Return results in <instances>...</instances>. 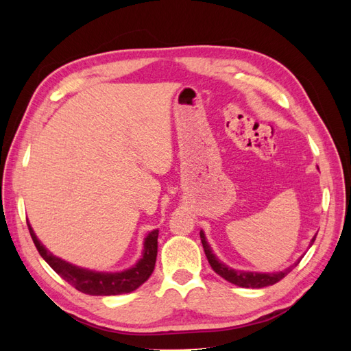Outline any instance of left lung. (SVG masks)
<instances>
[{"mask_svg":"<svg viewBox=\"0 0 351 351\" xmlns=\"http://www.w3.org/2000/svg\"><path fill=\"white\" fill-rule=\"evenodd\" d=\"M315 239L316 237L312 239L311 244H313ZM200 241H202V246H204L205 254H206L208 262H209V265L212 267V269H214L219 275V277L230 281L231 284H236L239 287H244V289H262V287H268V285H272L275 282H278V281H281L285 277V275H289L297 267V265H299V262L302 261V259H299L295 263H293L290 268H287V269L280 271V272H275V274H259V272L236 271V269H231L230 267H227V265H224L221 261H218L215 258V254L212 253L209 244L206 243L204 231H200Z\"/></svg>","mask_w":351,"mask_h":351,"instance_id":"left-lung-1","label":"left lung"}]
</instances>
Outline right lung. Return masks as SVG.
Instances as JSON below:
<instances>
[{
    "mask_svg": "<svg viewBox=\"0 0 351 351\" xmlns=\"http://www.w3.org/2000/svg\"><path fill=\"white\" fill-rule=\"evenodd\" d=\"M29 232L42 258L54 269L62 280H66L74 289L90 295H117L134 291L151 277L154 272L158 253V230L151 231L145 239V249L141 261L133 268L123 272H95L83 269L62 261L49 253L36 239L34 230L27 224Z\"/></svg>",
    "mask_w": 351,
    "mask_h": 351,
    "instance_id": "obj_1",
    "label": "right lung"
}]
</instances>
